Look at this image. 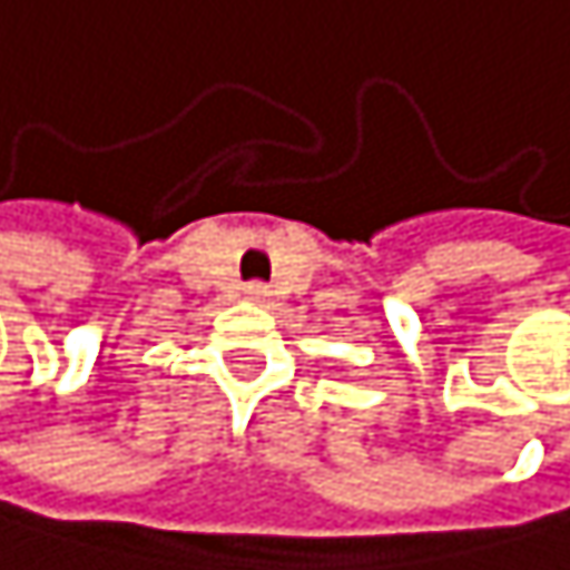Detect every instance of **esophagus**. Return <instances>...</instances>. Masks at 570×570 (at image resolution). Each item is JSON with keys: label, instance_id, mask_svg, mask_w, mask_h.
I'll list each match as a JSON object with an SVG mask.
<instances>
[{"label": "esophagus", "instance_id": "1", "mask_svg": "<svg viewBox=\"0 0 570 570\" xmlns=\"http://www.w3.org/2000/svg\"><path fill=\"white\" fill-rule=\"evenodd\" d=\"M269 291L263 287V283H252V287H248V297H266Z\"/></svg>", "mask_w": 570, "mask_h": 570}]
</instances>
